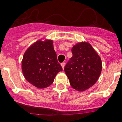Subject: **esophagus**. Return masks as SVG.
Segmentation results:
<instances>
[{
  "label": "esophagus",
  "mask_w": 122,
  "mask_h": 122,
  "mask_svg": "<svg viewBox=\"0 0 122 122\" xmlns=\"http://www.w3.org/2000/svg\"><path fill=\"white\" fill-rule=\"evenodd\" d=\"M61 66H62V68H64V67H65V63L64 62H63V63H61Z\"/></svg>",
  "instance_id": "obj_1"
}]
</instances>
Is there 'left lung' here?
I'll return each mask as SVG.
<instances>
[{"instance_id":"obj_1","label":"left lung","mask_w":122,"mask_h":122,"mask_svg":"<svg viewBox=\"0 0 122 122\" xmlns=\"http://www.w3.org/2000/svg\"><path fill=\"white\" fill-rule=\"evenodd\" d=\"M72 52L73 55L64 70L72 88L85 91L98 80L102 69L101 59L88 42L77 44L72 47Z\"/></svg>"}]
</instances>
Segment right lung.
<instances>
[{
	"instance_id": "1",
	"label": "right lung",
	"mask_w": 122,
	"mask_h": 122,
	"mask_svg": "<svg viewBox=\"0 0 122 122\" xmlns=\"http://www.w3.org/2000/svg\"><path fill=\"white\" fill-rule=\"evenodd\" d=\"M22 70L27 81L39 88H47L53 82L62 67L57 61L53 41H37L23 56Z\"/></svg>"
}]
</instances>
